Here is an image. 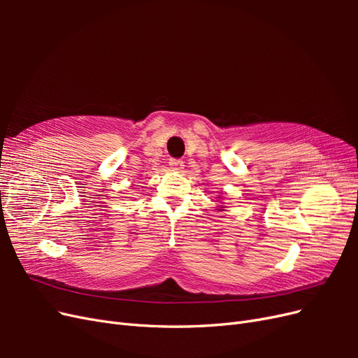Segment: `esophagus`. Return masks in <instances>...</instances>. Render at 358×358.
I'll use <instances>...</instances> for the list:
<instances>
[{"mask_svg": "<svg viewBox=\"0 0 358 358\" xmlns=\"http://www.w3.org/2000/svg\"><path fill=\"white\" fill-rule=\"evenodd\" d=\"M169 164H170V167H171L173 170H176V171H180V170L183 169V161H182V159H178V158H171V159L169 161Z\"/></svg>", "mask_w": 358, "mask_h": 358, "instance_id": "esophagus-1", "label": "esophagus"}]
</instances>
